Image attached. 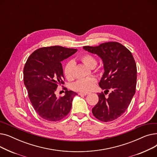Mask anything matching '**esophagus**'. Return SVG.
Returning <instances> with one entry per match:
<instances>
[{"label": "esophagus", "mask_w": 157, "mask_h": 157, "mask_svg": "<svg viewBox=\"0 0 157 157\" xmlns=\"http://www.w3.org/2000/svg\"><path fill=\"white\" fill-rule=\"evenodd\" d=\"M89 94L88 93H83V92H80L79 94V95H88Z\"/></svg>", "instance_id": "1"}]
</instances>
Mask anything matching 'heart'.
Here are the masks:
<instances>
[{
    "label": "heart",
    "mask_w": 157,
    "mask_h": 157,
    "mask_svg": "<svg viewBox=\"0 0 157 157\" xmlns=\"http://www.w3.org/2000/svg\"><path fill=\"white\" fill-rule=\"evenodd\" d=\"M81 62H83L88 67H95L97 64V60L95 57L90 54H85L80 58ZM74 63L73 61H69L65 65L64 67V74L67 79L71 80L74 77ZM97 79L94 77H90L78 80L73 85V89L80 92H88L92 90L95 86Z\"/></svg>",
    "instance_id": "1"
}]
</instances>
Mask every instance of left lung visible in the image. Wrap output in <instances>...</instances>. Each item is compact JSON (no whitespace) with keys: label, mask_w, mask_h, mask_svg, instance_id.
I'll return each mask as SVG.
<instances>
[{"label":"left lung","mask_w":157,"mask_h":157,"mask_svg":"<svg viewBox=\"0 0 157 157\" xmlns=\"http://www.w3.org/2000/svg\"><path fill=\"white\" fill-rule=\"evenodd\" d=\"M83 49L101 57L104 72L98 84L107 93L111 91L108 98L103 92L98 94V102L92 109L94 116L104 122L116 120L125 113L136 93L137 67L134 57L117 42L86 46Z\"/></svg>","instance_id":"8db88e82"}]
</instances>
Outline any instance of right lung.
I'll return each instance as SVG.
<instances>
[{
	"mask_svg": "<svg viewBox=\"0 0 157 157\" xmlns=\"http://www.w3.org/2000/svg\"><path fill=\"white\" fill-rule=\"evenodd\" d=\"M77 51L59 46L40 48L30 55L25 64L23 79L29 99L36 113L46 120L59 121L71 111L77 94L66 90L64 96L57 98L55 91L58 85L64 84L61 62Z\"/></svg>",
	"mask_w": 157,
	"mask_h": 157,
	"instance_id": "right-lung-1",
	"label": "right lung"
}]
</instances>
